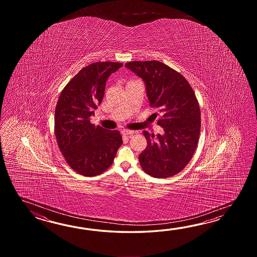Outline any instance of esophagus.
<instances>
[{"instance_id": "1", "label": "esophagus", "mask_w": 257, "mask_h": 257, "mask_svg": "<svg viewBox=\"0 0 257 257\" xmlns=\"http://www.w3.org/2000/svg\"><path fill=\"white\" fill-rule=\"evenodd\" d=\"M133 133H134V132L132 131H127V130L122 131V135H123V136L131 137V135H133Z\"/></svg>"}]
</instances>
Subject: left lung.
I'll list each match as a JSON object with an SVG mask.
<instances>
[{"label": "left lung", "instance_id": "left-lung-1", "mask_svg": "<svg viewBox=\"0 0 257 257\" xmlns=\"http://www.w3.org/2000/svg\"><path fill=\"white\" fill-rule=\"evenodd\" d=\"M126 67L146 83L150 105L161 113L158 135L143 131L147 147L139 156L142 170L153 177L180 173L190 162L199 140L201 118L195 92L180 72L158 60L130 61Z\"/></svg>", "mask_w": 257, "mask_h": 257}]
</instances>
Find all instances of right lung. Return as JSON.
Returning <instances> with one entry per match:
<instances>
[{"label":"right lung","mask_w":257,"mask_h":257,"mask_svg":"<svg viewBox=\"0 0 257 257\" xmlns=\"http://www.w3.org/2000/svg\"><path fill=\"white\" fill-rule=\"evenodd\" d=\"M123 65L94 62L82 68L61 91L55 109V136L71 169L84 176H95L108 169L122 144L118 131L90 122L104 97L105 82Z\"/></svg>","instance_id":"1"}]
</instances>
